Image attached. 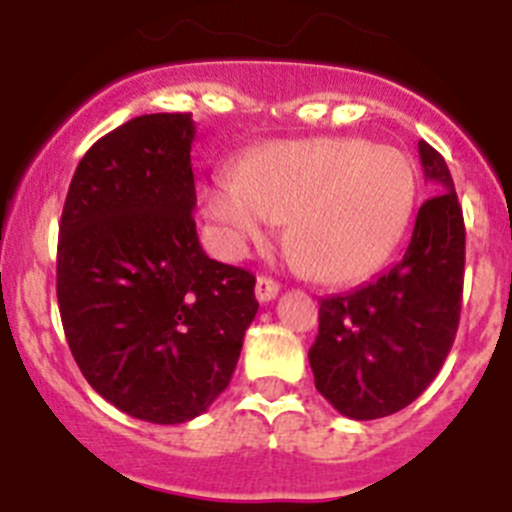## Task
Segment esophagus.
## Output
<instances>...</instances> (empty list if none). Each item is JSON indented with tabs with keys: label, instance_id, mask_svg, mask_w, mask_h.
Here are the masks:
<instances>
[{
	"label": "esophagus",
	"instance_id": "esophagus-1",
	"mask_svg": "<svg viewBox=\"0 0 512 512\" xmlns=\"http://www.w3.org/2000/svg\"><path fill=\"white\" fill-rule=\"evenodd\" d=\"M279 295V284L269 277L256 279V300L259 302H271Z\"/></svg>",
	"mask_w": 512,
	"mask_h": 512
}]
</instances>
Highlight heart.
Here are the masks:
<instances>
[{
    "label": "heart",
    "instance_id": "obj_1",
    "mask_svg": "<svg viewBox=\"0 0 512 512\" xmlns=\"http://www.w3.org/2000/svg\"><path fill=\"white\" fill-rule=\"evenodd\" d=\"M418 200L408 153L364 138L271 143L241 174L205 189V207L230 256L269 243L287 223V246L307 277L348 284L369 277L400 243Z\"/></svg>",
    "mask_w": 512,
    "mask_h": 512
}]
</instances>
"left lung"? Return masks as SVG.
<instances>
[{
  "instance_id": "8db88e82",
  "label": "left lung",
  "mask_w": 512,
  "mask_h": 512,
  "mask_svg": "<svg viewBox=\"0 0 512 512\" xmlns=\"http://www.w3.org/2000/svg\"><path fill=\"white\" fill-rule=\"evenodd\" d=\"M431 200L400 261L364 287L320 300L310 359L315 387L341 415L374 420L408 408L441 372L459 328L464 217L441 153L418 143Z\"/></svg>"
}]
</instances>
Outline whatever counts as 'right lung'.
Segmentation results:
<instances>
[{
    "instance_id": "right-lung-1",
    "label": "right lung",
    "mask_w": 512,
    "mask_h": 512,
    "mask_svg": "<svg viewBox=\"0 0 512 512\" xmlns=\"http://www.w3.org/2000/svg\"><path fill=\"white\" fill-rule=\"evenodd\" d=\"M194 135L189 112H158L99 138L58 235V310L81 374L158 425L210 408L259 310L251 271L210 259L197 238Z\"/></svg>"
}]
</instances>
